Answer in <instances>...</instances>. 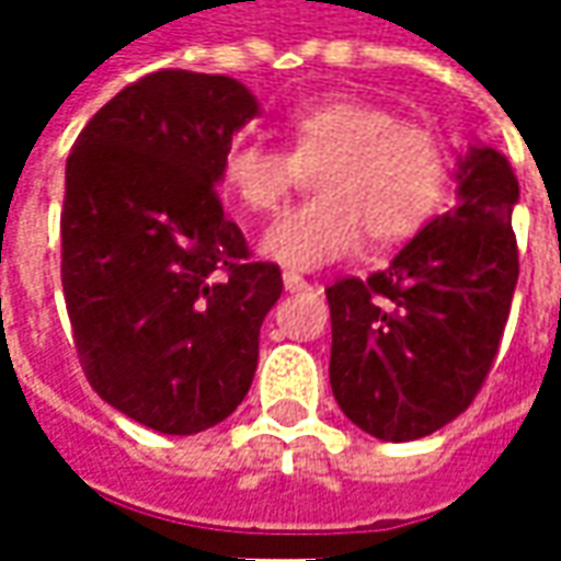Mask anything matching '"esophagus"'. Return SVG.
<instances>
[{
    "mask_svg": "<svg viewBox=\"0 0 561 561\" xmlns=\"http://www.w3.org/2000/svg\"><path fill=\"white\" fill-rule=\"evenodd\" d=\"M284 287H287L290 293L309 290V280H306L302 274H296V271H284Z\"/></svg>",
    "mask_w": 561,
    "mask_h": 561,
    "instance_id": "obj_1",
    "label": "esophagus"
}]
</instances>
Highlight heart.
<instances>
[{"mask_svg": "<svg viewBox=\"0 0 561 561\" xmlns=\"http://www.w3.org/2000/svg\"><path fill=\"white\" fill-rule=\"evenodd\" d=\"M290 152L265 142H230L218 184L237 203L271 215L287 203L306 171H318V199L287 211L262 237V252L290 268H321L353 255L365 233L397 243L440 205L449 149L421 121H399L368 99H324L284 121Z\"/></svg>", "mask_w": 561, "mask_h": 561, "instance_id": "1", "label": "heart"}]
</instances>
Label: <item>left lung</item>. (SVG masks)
<instances>
[{"label":"left lung","instance_id":"left-lung-1","mask_svg":"<svg viewBox=\"0 0 561 561\" xmlns=\"http://www.w3.org/2000/svg\"><path fill=\"white\" fill-rule=\"evenodd\" d=\"M456 181V208L421 227L390 268L324 290L331 390L377 440H419L459 419L506 331L518 284L515 171L493 146H468Z\"/></svg>","mask_w":561,"mask_h":561}]
</instances>
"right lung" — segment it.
Wrapping results in <instances>:
<instances>
[{"label":"right lung","instance_id":"right-lung-1","mask_svg":"<svg viewBox=\"0 0 561 561\" xmlns=\"http://www.w3.org/2000/svg\"><path fill=\"white\" fill-rule=\"evenodd\" d=\"M259 118L240 80L164 68L108 99L65 164L61 287L90 387L159 434L249 393L284 280L225 218L218 162Z\"/></svg>","mask_w":561,"mask_h":561}]
</instances>
